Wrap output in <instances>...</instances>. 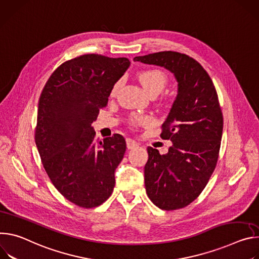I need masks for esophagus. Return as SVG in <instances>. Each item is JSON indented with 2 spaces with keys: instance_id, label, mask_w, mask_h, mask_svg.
I'll return each instance as SVG.
<instances>
[{
  "instance_id": "34e87169",
  "label": "esophagus",
  "mask_w": 259,
  "mask_h": 259,
  "mask_svg": "<svg viewBox=\"0 0 259 259\" xmlns=\"http://www.w3.org/2000/svg\"><path fill=\"white\" fill-rule=\"evenodd\" d=\"M126 146H127V149H135V148L139 147V143L131 138H127L126 139Z\"/></svg>"
}]
</instances>
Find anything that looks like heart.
<instances>
[{"mask_svg":"<svg viewBox=\"0 0 259 259\" xmlns=\"http://www.w3.org/2000/svg\"><path fill=\"white\" fill-rule=\"evenodd\" d=\"M138 79L144 90L151 96L159 94L167 84L168 78L164 72L159 69H147L139 73ZM120 88V81L115 82L111 90V95H116ZM155 122L154 118L150 115H134L130 118L128 123L134 127L150 126Z\"/></svg>","mask_w":259,"mask_h":259,"instance_id":"1","label":"heart"}]
</instances>
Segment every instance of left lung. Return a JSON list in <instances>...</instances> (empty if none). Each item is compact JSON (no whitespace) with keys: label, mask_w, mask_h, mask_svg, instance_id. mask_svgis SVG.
I'll return each mask as SVG.
<instances>
[{"label":"left lung","mask_w":259,"mask_h":259,"mask_svg":"<svg viewBox=\"0 0 259 259\" xmlns=\"http://www.w3.org/2000/svg\"><path fill=\"white\" fill-rule=\"evenodd\" d=\"M134 61L163 67L178 81L177 98L160 134L173 146L162 155L148 147L144 175L147 195L156 207L181 209L202 193L217 164L223 115L215 86L202 65L184 53L160 51Z\"/></svg>","instance_id":"obj_1"}]
</instances>
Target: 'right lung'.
Here are the masks:
<instances>
[{"instance_id":"obj_1","label":"right lung","mask_w":259,"mask_h":259,"mask_svg":"<svg viewBox=\"0 0 259 259\" xmlns=\"http://www.w3.org/2000/svg\"><path fill=\"white\" fill-rule=\"evenodd\" d=\"M130 64L126 57L83 54L56 68L41 93L36 145L54 187L79 207L102 205L114 189L125 140L115 134L97 141L92 123Z\"/></svg>"}]
</instances>
